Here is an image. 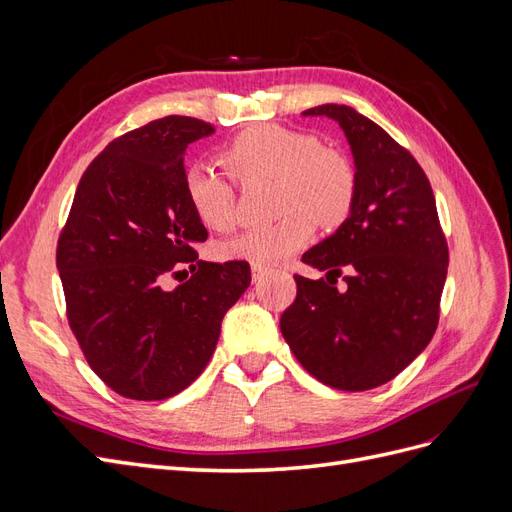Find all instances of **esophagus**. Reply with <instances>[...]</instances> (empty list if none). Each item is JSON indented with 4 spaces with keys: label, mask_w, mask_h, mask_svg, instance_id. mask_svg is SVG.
<instances>
[{
    "label": "esophagus",
    "mask_w": 512,
    "mask_h": 512,
    "mask_svg": "<svg viewBox=\"0 0 512 512\" xmlns=\"http://www.w3.org/2000/svg\"><path fill=\"white\" fill-rule=\"evenodd\" d=\"M269 273V269H265V267H252V280H254V284H258V282H262L265 280V275Z\"/></svg>",
    "instance_id": "obj_1"
}]
</instances>
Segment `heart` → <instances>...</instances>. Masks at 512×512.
<instances>
[{
  "mask_svg": "<svg viewBox=\"0 0 512 512\" xmlns=\"http://www.w3.org/2000/svg\"><path fill=\"white\" fill-rule=\"evenodd\" d=\"M220 164L243 188L271 181L273 224L243 230L218 245L224 260H245L271 267L286 260L322 230L342 226L354 209L356 170L346 153L320 145L303 130L260 123L239 132L220 151ZM185 200L196 220L209 230L226 232L237 224L235 188L207 164H194L183 179Z\"/></svg>",
  "mask_w": 512,
  "mask_h": 512,
  "instance_id": "1",
  "label": "heart"
}]
</instances>
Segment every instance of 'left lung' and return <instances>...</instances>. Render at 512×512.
<instances>
[{"mask_svg": "<svg viewBox=\"0 0 512 512\" xmlns=\"http://www.w3.org/2000/svg\"><path fill=\"white\" fill-rule=\"evenodd\" d=\"M303 115L342 126L359 188L348 220L301 258L327 271V280L294 275L297 299L280 329L322 384L376 389L406 369L438 327L448 245L436 198L412 153L354 108L322 104ZM337 276L345 277L344 291L334 286Z\"/></svg>", "mask_w": 512, "mask_h": 512, "instance_id": "obj_1", "label": "left lung"}]
</instances>
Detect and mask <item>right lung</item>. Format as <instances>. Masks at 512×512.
<instances>
[{
  "label": "right lung",
  "mask_w": 512,
  "mask_h": 512,
  "mask_svg": "<svg viewBox=\"0 0 512 512\" xmlns=\"http://www.w3.org/2000/svg\"><path fill=\"white\" fill-rule=\"evenodd\" d=\"M211 123L170 115L108 143L83 173L57 241L68 324L89 367L128 399L190 386L213 356L222 318L252 282L245 260L205 262L185 200L183 156ZM193 275L175 291L166 276Z\"/></svg>",
  "instance_id": "obj_1"
}]
</instances>
